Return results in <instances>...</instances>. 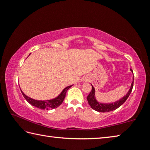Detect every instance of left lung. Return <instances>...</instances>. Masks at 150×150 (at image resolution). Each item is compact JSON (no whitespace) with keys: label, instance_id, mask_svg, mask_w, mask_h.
Returning <instances> with one entry per match:
<instances>
[{"label":"left lung","instance_id":"1","mask_svg":"<svg viewBox=\"0 0 150 150\" xmlns=\"http://www.w3.org/2000/svg\"><path fill=\"white\" fill-rule=\"evenodd\" d=\"M133 85H134V81L132 83L130 90H129V91L128 92V93L126 94V96H124L122 98H121V99H120L119 100L116 101V103H113L111 104H102L97 102L95 96V88H94L93 86H92V90H91L89 95L87 96V99L88 100V104H89V105L91 106V107L92 108L93 110H95L96 111L100 112H110V111L115 110L116 109H117L118 108L120 107L122 105H123V104L125 103V101L128 99V96H130L132 91Z\"/></svg>","mask_w":150,"mask_h":150}]
</instances>
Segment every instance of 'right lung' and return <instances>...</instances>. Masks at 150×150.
<instances>
[{
    "mask_svg": "<svg viewBox=\"0 0 150 150\" xmlns=\"http://www.w3.org/2000/svg\"><path fill=\"white\" fill-rule=\"evenodd\" d=\"M71 86L72 85L65 88L63 90L62 93H61L57 97L54 98V99H52L49 100H37L33 99V98H30L28 96H26L22 91L21 92H22V95H23L24 97L25 98V99H26L28 102L30 104V105H32V106H34L35 107L38 108L43 109V110H50V109L57 108L58 106L62 105L63 100H64V98L65 97L66 93H67V90L69 89Z\"/></svg>",
    "mask_w": 150,
    "mask_h": 150,
    "instance_id": "add662e5",
    "label": "right lung"
}]
</instances>
